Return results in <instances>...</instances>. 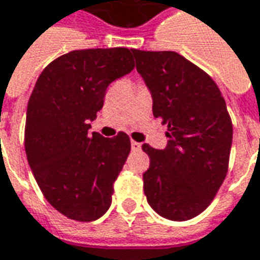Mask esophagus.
Here are the masks:
<instances>
[{
	"label": "esophagus",
	"mask_w": 260,
	"mask_h": 260,
	"mask_svg": "<svg viewBox=\"0 0 260 260\" xmlns=\"http://www.w3.org/2000/svg\"><path fill=\"white\" fill-rule=\"evenodd\" d=\"M141 143L139 142H136V141H131V148H132V150H139L141 149Z\"/></svg>",
	"instance_id": "1"
}]
</instances>
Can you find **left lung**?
<instances>
[{
    "label": "left lung",
    "mask_w": 260,
    "mask_h": 260,
    "mask_svg": "<svg viewBox=\"0 0 260 260\" xmlns=\"http://www.w3.org/2000/svg\"><path fill=\"white\" fill-rule=\"evenodd\" d=\"M136 70L152 92L153 115L168 125L163 150L143 143L150 159L143 190L163 218L187 221L206 210L224 181L232 121L218 86L176 52L132 49Z\"/></svg>",
    "instance_id": "1"
}]
</instances>
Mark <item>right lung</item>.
I'll return each instance as SVG.
<instances>
[{
	"label": "right lung",
	"mask_w": 260,
	"mask_h": 260,
	"mask_svg": "<svg viewBox=\"0 0 260 260\" xmlns=\"http://www.w3.org/2000/svg\"><path fill=\"white\" fill-rule=\"evenodd\" d=\"M126 48L83 49L49 63L30 94L25 152L50 206L64 217L90 222L110 208L114 181L131 152L129 136L90 134L107 87L134 70Z\"/></svg>",
	"instance_id": "1"
}]
</instances>
